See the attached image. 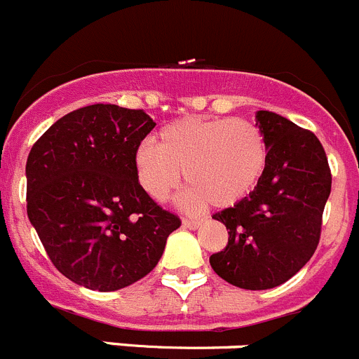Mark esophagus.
Returning a JSON list of instances; mask_svg holds the SVG:
<instances>
[{"instance_id": "1", "label": "esophagus", "mask_w": 359, "mask_h": 359, "mask_svg": "<svg viewBox=\"0 0 359 359\" xmlns=\"http://www.w3.org/2000/svg\"><path fill=\"white\" fill-rule=\"evenodd\" d=\"M182 224H184V228L196 229V228H200L201 221H200V219H184V221H182Z\"/></svg>"}]
</instances>
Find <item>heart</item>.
<instances>
[{"label": "heart", "instance_id": "obj_1", "mask_svg": "<svg viewBox=\"0 0 359 359\" xmlns=\"http://www.w3.org/2000/svg\"><path fill=\"white\" fill-rule=\"evenodd\" d=\"M268 149L254 123L240 117H182L166 124L158 145L142 142L135 151L140 186L156 201H165L179 186L189 184L186 205L224 208L238 203L263 177Z\"/></svg>", "mask_w": 359, "mask_h": 359}]
</instances>
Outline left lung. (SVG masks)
<instances>
[{
  "instance_id": "8db88e82",
  "label": "left lung",
  "mask_w": 359,
  "mask_h": 359,
  "mask_svg": "<svg viewBox=\"0 0 359 359\" xmlns=\"http://www.w3.org/2000/svg\"><path fill=\"white\" fill-rule=\"evenodd\" d=\"M256 124L268 149L263 177L242 201L212 217L228 243L210 256L214 272L242 290H270L300 272L321 238L332 172L312 131L259 110Z\"/></svg>"
}]
</instances>
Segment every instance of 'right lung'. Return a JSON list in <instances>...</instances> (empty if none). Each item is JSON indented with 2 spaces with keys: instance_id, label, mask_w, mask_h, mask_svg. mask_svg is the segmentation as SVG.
Returning a JSON list of instances; mask_svg holds the SVG:
<instances>
[{
  "instance_id": "right-lung-1",
  "label": "right lung",
  "mask_w": 359,
  "mask_h": 359,
  "mask_svg": "<svg viewBox=\"0 0 359 359\" xmlns=\"http://www.w3.org/2000/svg\"><path fill=\"white\" fill-rule=\"evenodd\" d=\"M154 126L144 110L89 105L55 121L27 156V217L52 264L87 290L140 280L180 226L135 170V151Z\"/></svg>"
}]
</instances>
